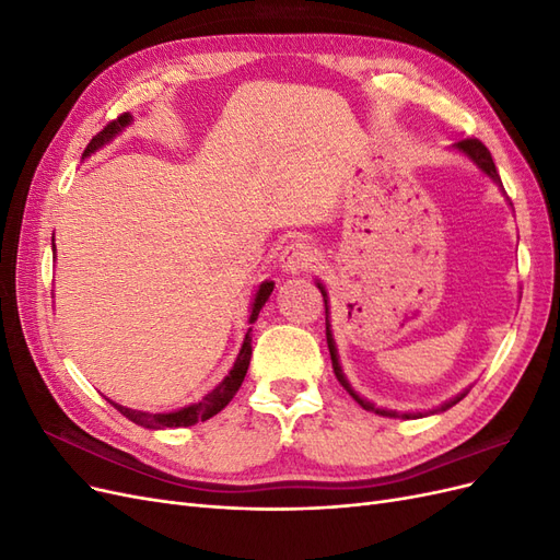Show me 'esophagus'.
Listing matches in <instances>:
<instances>
[{
	"label": "esophagus",
	"mask_w": 560,
	"mask_h": 560,
	"mask_svg": "<svg viewBox=\"0 0 560 560\" xmlns=\"http://www.w3.org/2000/svg\"><path fill=\"white\" fill-rule=\"evenodd\" d=\"M280 268L287 276H299L303 270H308L315 261V249L306 241H294L280 252Z\"/></svg>",
	"instance_id": "1"
}]
</instances>
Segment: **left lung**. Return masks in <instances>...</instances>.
I'll list each match as a JSON object with an SVG mask.
<instances>
[{
    "mask_svg": "<svg viewBox=\"0 0 560 560\" xmlns=\"http://www.w3.org/2000/svg\"><path fill=\"white\" fill-rule=\"evenodd\" d=\"M453 151H457V154H463L465 159H469L474 165L479 167V171L488 177V179H493L500 189H502V182H500V175H498V171H495V163H493V156H490V151L479 142V140H474V138H469V140H463V142H455L453 144ZM502 194H504V189H502ZM512 206V202H510ZM315 284H317V290L322 292V296H325V313H327V346H329V354H331V366H334V374H336V378H338V383H341L348 393H350V397L358 401L364 411H374V413H378V416H385V418H425V416H432V413H442V411H446V409H451V406H455L457 401H460L467 393H469V387L467 389H463L460 395H455V397H451L448 401H444V404H439L436 409H432V411H413V413H399V411H393V409H378V406L374 404V401H369L366 397H362L358 389H354L352 385H350V381L346 378V374H343V366H341V362H338V350H336V341H334V334H331V322H329V294H327V287L322 284L319 280H315Z\"/></svg>",
    "mask_w": 560,
    "mask_h": 560,
    "instance_id": "8db88e82",
    "label": "left lung"
}]
</instances>
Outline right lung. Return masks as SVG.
<instances>
[{"instance_id":"right-lung-1","label":"right lung","mask_w":560,"mask_h":560,"mask_svg":"<svg viewBox=\"0 0 560 560\" xmlns=\"http://www.w3.org/2000/svg\"><path fill=\"white\" fill-rule=\"evenodd\" d=\"M135 121L132 114H121L116 118V121L107 124L105 130H100L95 138L91 140V144L86 147V151H83V159H89L91 154H95L97 149H103L105 144H109L116 135H121L130 124ZM56 252V243L50 245ZM276 282L273 280H264L259 284L257 294H254L252 299V306H249V325H254L259 317V311L266 306V301L270 296V292H273ZM252 327L247 329L245 338H243V346L238 350V354H235V362L231 366L229 374L219 381L214 385V389H210V393L202 397L200 401H194V404H186L182 406V409H175V411H163V413H149V411H135V409H128V406H121L109 399V404L114 406V409L121 411L128 420H132L135 425H142L147 430H173V428H189V425H196V422H202V420H210L212 416H217L219 411L224 409V406L233 399V395L238 393V387L243 385L245 381V374H247V366H249V358H252V336H249Z\"/></svg>"}]
</instances>
